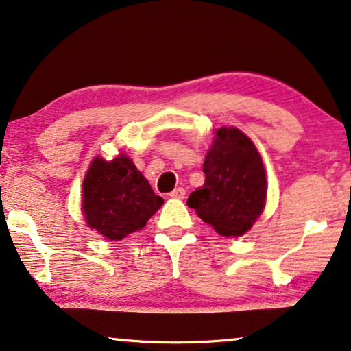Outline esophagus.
<instances>
[{
    "mask_svg": "<svg viewBox=\"0 0 351 351\" xmlns=\"http://www.w3.org/2000/svg\"><path fill=\"white\" fill-rule=\"evenodd\" d=\"M171 198H184L186 197V191L184 187H176L173 192H170Z\"/></svg>",
    "mask_w": 351,
    "mask_h": 351,
    "instance_id": "obj_1",
    "label": "esophagus"
}]
</instances>
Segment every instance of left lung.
Here are the masks:
<instances>
[{
  "label": "left lung",
  "instance_id": "obj_1",
  "mask_svg": "<svg viewBox=\"0 0 351 351\" xmlns=\"http://www.w3.org/2000/svg\"><path fill=\"white\" fill-rule=\"evenodd\" d=\"M203 173L205 184L191 193L187 206L222 237H243L266 203L268 184L258 149L239 129H217Z\"/></svg>",
  "mask_w": 351,
  "mask_h": 351
}]
</instances>
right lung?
<instances>
[{"label":"right lung","mask_w":351,"mask_h":351,"mask_svg":"<svg viewBox=\"0 0 351 351\" xmlns=\"http://www.w3.org/2000/svg\"><path fill=\"white\" fill-rule=\"evenodd\" d=\"M164 205L134 162L121 153L113 160L96 158L83 180L82 211L88 227L110 241L142 230Z\"/></svg>","instance_id":"obj_1"}]
</instances>
